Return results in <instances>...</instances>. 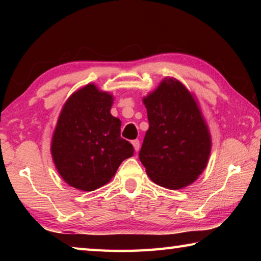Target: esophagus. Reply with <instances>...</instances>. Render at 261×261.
Masks as SVG:
<instances>
[{"mask_svg":"<svg viewBox=\"0 0 261 261\" xmlns=\"http://www.w3.org/2000/svg\"><path fill=\"white\" fill-rule=\"evenodd\" d=\"M132 146H134V148H135V151H136V152H138V151H139V148H140V143H139V140H138V139L132 140Z\"/></svg>","mask_w":261,"mask_h":261,"instance_id":"34e87169","label":"esophagus"}]
</instances>
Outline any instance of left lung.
<instances>
[{"label": "left lung", "instance_id": "left-lung-1", "mask_svg": "<svg viewBox=\"0 0 261 261\" xmlns=\"http://www.w3.org/2000/svg\"><path fill=\"white\" fill-rule=\"evenodd\" d=\"M149 127L139 159L154 183L179 190L196 182L208 162L212 138L197 99L167 77L143 98Z\"/></svg>", "mask_w": 261, "mask_h": 261}]
</instances>
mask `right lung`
<instances>
[{
    "instance_id": "1",
    "label": "right lung",
    "mask_w": 261,
    "mask_h": 261,
    "mask_svg": "<svg viewBox=\"0 0 261 261\" xmlns=\"http://www.w3.org/2000/svg\"><path fill=\"white\" fill-rule=\"evenodd\" d=\"M114 96L87 84L69 96L53 132L50 153L70 187L94 191L109 183L134 147L121 137V121L110 114Z\"/></svg>"
}]
</instances>
